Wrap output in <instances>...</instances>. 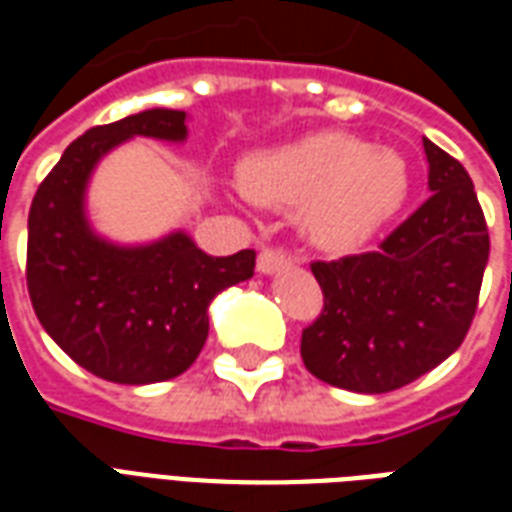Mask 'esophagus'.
Masks as SVG:
<instances>
[{
    "instance_id": "obj_1",
    "label": "esophagus",
    "mask_w": 512,
    "mask_h": 512,
    "mask_svg": "<svg viewBox=\"0 0 512 512\" xmlns=\"http://www.w3.org/2000/svg\"><path fill=\"white\" fill-rule=\"evenodd\" d=\"M290 266V257L285 252H279V249H263L260 255H257V271L260 274H277L282 268Z\"/></svg>"
}]
</instances>
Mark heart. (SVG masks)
I'll return each instance as SVG.
<instances>
[{
  "label": "heart",
  "mask_w": 512,
  "mask_h": 512,
  "mask_svg": "<svg viewBox=\"0 0 512 512\" xmlns=\"http://www.w3.org/2000/svg\"><path fill=\"white\" fill-rule=\"evenodd\" d=\"M238 183L257 205L299 208L310 244L348 249L395 216L408 194V169L389 147L348 134H312L246 156Z\"/></svg>",
  "instance_id": "1"
}]
</instances>
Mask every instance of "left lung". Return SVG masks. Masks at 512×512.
<instances>
[{
  "label": "left lung",
  "mask_w": 512,
  "mask_h": 512,
  "mask_svg": "<svg viewBox=\"0 0 512 512\" xmlns=\"http://www.w3.org/2000/svg\"><path fill=\"white\" fill-rule=\"evenodd\" d=\"M433 191L376 252L312 263L323 312L301 334L312 376L381 395L417 381L461 348L488 263V227L472 178L430 139Z\"/></svg>",
  "instance_id": "obj_1"
}]
</instances>
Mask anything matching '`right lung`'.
<instances>
[{"mask_svg": "<svg viewBox=\"0 0 512 512\" xmlns=\"http://www.w3.org/2000/svg\"><path fill=\"white\" fill-rule=\"evenodd\" d=\"M134 136L186 142V112L145 109L95 126L68 145L29 208L27 288L54 343L115 384H158L194 365L208 307L255 274V252L211 257L183 230L150 244H115L87 216L98 161Z\"/></svg>", "mask_w": 512, "mask_h": 512, "instance_id": "add662e5", "label": "right lung"}]
</instances>
